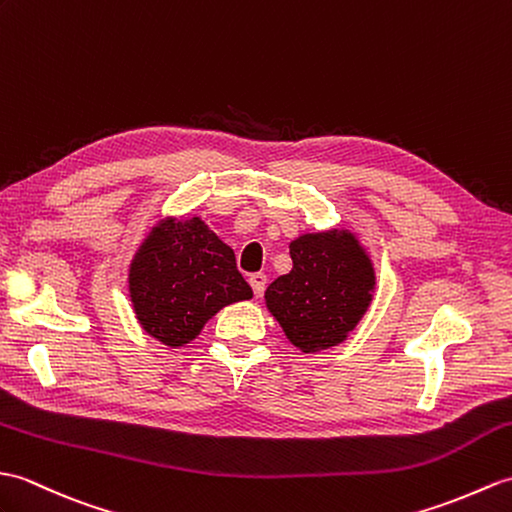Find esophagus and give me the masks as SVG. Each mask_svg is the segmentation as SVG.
I'll use <instances>...</instances> for the list:
<instances>
[{
  "instance_id": "esophagus-1",
  "label": "esophagus",
  "mask_w": 512,
  "mask_h": 512,
  "mask_svg": "<svg viewBox=\"0 0 512 512\" xmlns=\"http://www.w3.org/2000/svg\"><path fill=\"white\" fill-rule=\"evenodd\" d=\"M248 283H251L253 294L259 299V296L264 294V290H266V275H264V272H255V275L248 277Z\"/></svg>"
}]
</instances>
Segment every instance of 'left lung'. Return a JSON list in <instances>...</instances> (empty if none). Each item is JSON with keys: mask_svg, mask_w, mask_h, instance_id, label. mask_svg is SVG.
Returning <instances> with one entry per match:
<instances>
[{"mask_svg": "<svg viewBox=\"0 0 512 512\" xmlns=\"http://www.w3.org/2000/svg\"><path fill=\"white\" fill-rule=\"evenodd\" d=\"M292 270L268 285V312L303 353L336 347L360 323L375 292V268L355 233L331 229L290 242Z\"/></svg>", "mask_w": 512, "mask_h": 512, "instance_id": "left-lung-1", "label": "left lung"}]
</instances>
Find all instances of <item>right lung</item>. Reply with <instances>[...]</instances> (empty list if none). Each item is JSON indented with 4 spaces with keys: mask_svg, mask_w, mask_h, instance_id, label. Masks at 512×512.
<instances>
[{
    "mask_svg": "<svg viewBox=\"0 0 512 512\" xmlns=\"http://www.w3.org/2000/svg\"><path fill=\"white\" fill-rule=\"evenodd\" d=\"M128 292L146 334L165 347L192 342L222 307L253 296L233 248L200 218H165L130 261Z\"/></svg>",
    "mask_w": 512,
    "mask_h": 512,
    "instance_id": "1",
    "label": "right lung"
}]
</instances>
